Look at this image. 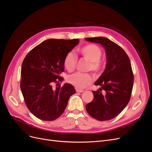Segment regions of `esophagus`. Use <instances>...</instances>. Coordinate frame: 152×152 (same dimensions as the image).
<instances>
[{
  "mask_svg": "<svg viewBox=\"0 0 152 152\" xmlns=\"http://www.w3.org/2000/svg\"><path fill=\"white\" fill-rule=\"evenodd\" d=\"M77 93H83L84 91L83 90H80V89H76Z\"/></svg>",
  "mask_w": 152,
  "mask_h": 152,
  "instance_id": "34e87169",
  "label": "esophagus"
}]
</instances>
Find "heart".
I'll return each mask as SVG.
<instances>
[{
	"mask_svg": "<svg viewBox=\"0 0 152 152\" xmlns=\"http://www.w3.org/2000/svg\"><path fill=\"white\" fill-rule=\"evenodd\" d=\"M79 52L86 60L89 61L88 70H91L94 74H98L103 68V62L100 58L102 55V50L95 44H87L80 48ZM77 58L73 52H69L64 59L63 65L68 72H72L75 68ZM68 82L77 89H84L91 84L93 79L88 73H75L68 76Z\"/></svg>",
	"mask_w": 152,
	"mask_h": 152,
	"instance_id": "obj_1",
	"label": "heart"
}]
</instances>
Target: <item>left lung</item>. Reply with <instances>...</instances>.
Returning a JSON list of instances; mask_svg holds the SVG:
<instances>
[{"label": "left lung", "instance_id": "8db88e82", "mask_svg": "<svg viewBox=\"0 0 152 152\" xmlns=\"http://www.w3.org/2000/svg\"><path fill=\"white\" fill-rule=\"evenodd\" d=\"M85 39L100 44L107 56L105 70L94 83L100 88L93 91L94 99L86 104V108L96 120H111L126 108L131 98L134 76L130 59L121 47L107 38L98 37ZM103 90L104 94L101 92Z\"/></svg>", "mask_w": 152, "mask_h": 152}]
</instances>
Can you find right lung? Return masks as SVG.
<instances>
[{
    "mask_svg": "<svg viewBox=\"0 0 152 152\" xmlns=\"http://www.w3.org/2000/svg\"><path fill=\"white\" fill-rule=\"evenodd\" d=\"M79 39L44 41L31 49L22 63L20 87L27 108L40 120L51 121L60 117L70 96L75 93L72 84L60 87L54 82L63 80V61Z\"/></svg>",
    "mask_w": 152,
    "mask_h": 152,
    "instance_id": "add662e5",
    "label": "right lung"
}]
</instances>
